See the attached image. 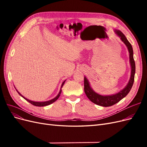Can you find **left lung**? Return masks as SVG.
<instances>
[{
	"label": "left lung",
	"mask_w": 147,
	"mask_h": 147,
	"mask_svg": "<svg viewBox=\"0 0 147 147\" xmlns=\"http://www.w3.org/2000/svg\"><path fill=\"white\" fill-rule=\"evenodd\" d=\"M115 32L121 38V41L124 42L127 48V50L129 53V61L131 67V74L130 80L129 81L127 85L123 90L120 91L118 93L112 95L108 96H102L97 94L96 92L92 90L91 88L90 83H89L88 79L86 77H84V91L88 98L92 102L102 107H110L115 104H117L119 100L126 97L129 91H131L133 83L134 82V75L136 72V64L135 61L133 57V50L131 46V44L129 42L126 37L121 31L119 30H115Z\"/></svg>",
	"instance_id": "left-lung-1"
}]
</instances>
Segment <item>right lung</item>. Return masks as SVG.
<instances>
[{
    "label": "right lung",
    "mask_w": 147,
    "mask_h": 147,
    "mask_svg": "<svg viewBox=\"0 0 147 147\" xmlns=\"http://www.w3.org/2000/svg\"><path fill=\"white\" fill-rule=\"evenodd\" d=\"M65 82V80L63 83V84H62L61 88V90H60V91H59V94H57V96L56 97H55L54 99H53L50 100H48V101H45V102H34V101L30 100H29V99H26V97H24L23 96H22V95L20 94V93L18 91V90H16V91H17L18 92V94H19L21 97H23L24 99H26V100H27L28 102H29V103H30L31 104H32V105H35V106H38V107H43V106H47V105H50V104H51L53 103V102H55L57 99L59 98V96H60L61 93V91H62L61 88H62V87L63 86V85H64V84Z\"/></svg>",
    "instance_id": "add662e5"
}]
</instances>
